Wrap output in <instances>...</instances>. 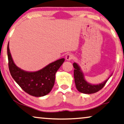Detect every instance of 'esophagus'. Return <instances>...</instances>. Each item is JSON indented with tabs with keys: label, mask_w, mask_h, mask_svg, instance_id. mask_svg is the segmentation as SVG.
<instances>
[{
	"label": "esophagus",
	"mask_w": 124,
	"mask_h": 124,
	"mask_svg": "<svg viewBox=\"0 0 124 124\" xmlns=\"http://www.w3.org/2000/svg\"><path fill=\"white\" fill-rule=\"evenodd\" d=\"M73 58H74L73 54H71V53H68V54H66V59L67 61L72 60V59H73Z\"/></svg>",
	"instance_id": "1"
}]
</instances>
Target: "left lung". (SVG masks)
I'll list each match as a JSON object with an SVG mask.
<instances>
[{
    "mask_svg": "<svg viewBox=\"0 0 124 124\" xmlns=\"http://www.w3.org/2000/svg\"><path fill=\"white\" fill-rule=\"evenodd\" d=\"M73 66L75 68L74 70V78H75V85L77 90L81 93L91 94L97 92L102 89L108 80V78L105 82L99 85H96L89 84L85 80L84 75L80 70V68L79 67L78 64L76 63H74Z\"/></svg>",
    "mask_w": 124,
    "mask_h": 124,
    "instance_id": "obj_1",
    "label": "left lung"
}]
</instances>
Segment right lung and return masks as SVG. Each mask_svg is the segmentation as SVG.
I'll return each instance as SVG.
<instances>
[{
  "instance_id": "obj_1",
  "label": "right lung",
  "mask_w": 124,
  "mask_h": 124,
  "mask_svg": "<svg viewBox=\"0 0 124 124\" xmlns=\"http://www.w3.org/2000/svg\"><path fill=\"white\" fill-rule=\"evenodd\" d=\"M8 66L10 75L15 81L27 93L36 97L43 96L51 92L54 84L56 72L64 61V58L49 64L39 71L29 72L16 67L7 47Z\"/></svg>"
}]
</instances>
